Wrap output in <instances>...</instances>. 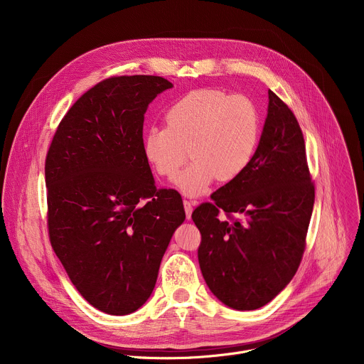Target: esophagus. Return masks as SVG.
Listing matches in <instances>:
<instances>
[{"instance_id": "1", "label": "esophagus", "mask_w": 364, "mask_h": 364, "mask_svg": "<svg viewBox=\"0 0 364 364\" xmlns=\"http://www.w3.org/2000/svg\"><path fill=\"white\" fill-rule=\"evenodd\" d=\"M184 204V210H186V218L190 220L191 219V213H193V203L190 200H183Z\"/></svg>"}]
</instances>
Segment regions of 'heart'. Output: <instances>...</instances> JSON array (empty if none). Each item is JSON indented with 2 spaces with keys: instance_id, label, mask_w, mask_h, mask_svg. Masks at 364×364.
<instances>
[{
  "instance_id": "heart-1",
  "label": "heart",
  "mask_w": 364,
  "mask_h": 364,
  "mask_svg": "<svg viewBox=\"0 0 364 364\" xmlns=\"http://www.w3.org/2000/svg\"><path fill=\"white\" fill-rule=\"evenodd\" d=\"M167 127L145 131L142 151L152 170L173 178L188 160L177 187L197 196L215 178L229 183L252 163L261 136V114L245 95H229L215 87L196 89L177 99L166 112Z\"/></svg>"
}]
</instances>
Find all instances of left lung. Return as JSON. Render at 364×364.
Listing matches in <instances>:
<instances>
[{"instance_id":"obj_1","label":"left lung","mask_w":364,"mask_h":364,"mask_svg":"<svg viewBox=\"0 0 364 364\" xmlns=\"http://www.w3.org/2000/svg\"><path fill=\"white\" fill-rule=\"evenodd\" d=\"M268 95V117L252 163L191 215L201 235L197 255L207 287L240 311L267 305L289 284L305 250L316 198L299 124L284 100L272 90Z\"/></svg>"}]
</instances>
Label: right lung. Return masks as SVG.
<instances>
[{"mask_svg":"<svg viewBox=\"0 0 364 364\" xmlns=\"http://www.w3.org/2000/svg\"><path fill=\"white\" fill-rule=\"evenodd\" d=\"M161 76H114L85 92L60 121L46 155L47 228L72 284L111 316L151 295L181 196L157 188L142 151L144 115Z\"/></svg>","mask_w":364,"mask_h":364,"instance_id":"right-lung-1","label":"right lung"}]
</instances>
